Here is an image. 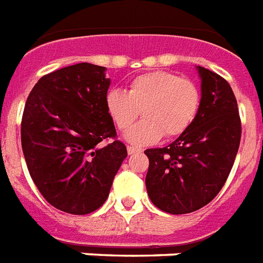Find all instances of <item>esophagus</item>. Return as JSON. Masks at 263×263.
<instances>
[{
	"instance_id": "34e87169",
	"label": "esophagus",
	"mask_w": 263,
	"mask_h": 263,
	"mask_svg": "<svg viewBox=\"0 0 263 263\" xmlns=\"http://www.w3.org/2000/svg\"><path fill=\"white\" fill-rule=\"evenodd\" d=\"M127 152H128V154H135V153H140V152H142V148L134 147V146H128Z\"/></svg>"
}]
</instances>
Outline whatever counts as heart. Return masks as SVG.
<instances>
[{"instance_id":"b5f03b06","label":"heart","mask_w":263,"mask_h":263,"mask_svg":"<svg viewBox=\"0 0 263 263\" xmlns=\"http://www.w3.org/2000/svg\"><path fill=\"white\" fill-rule=\"evenodd\" d=\"M199 87L172 72L153 71L136 76L128 91L113 88L105 106L115 125L125 131L143 113L144 119L125 134L134 144H152L165 135L175 138L187 131L199 113Z\"/></svg>"}]
</instances>
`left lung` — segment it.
<instances>
[{
  "instance_id": "1",
  "label": "left lung",
  "mask_w": 263,
  "mask_h": 263,
  "mask_svg": "<svg viewBox=\"0 0 263 263\" xmlns=\"http://www.w3.org/2000/svg\"><path fill=\"white\" fill-rule=\"evenodd\" d=\"M199 113L187 131L162 148H147L148 198L162 212L187 214L212 202L236 158L241 123L232 88L224 78L196 67Z\"/></svg>"
}]
</instances>
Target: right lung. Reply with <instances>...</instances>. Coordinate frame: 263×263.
<instances>
[{
    "label": "right lung",
    "instance_id": "obj_1",
    "mask_svg": "<svg viewBox=\"0 0 263 263\" xmlns=\"http://www.w3.org/2000/svg\"><path fill=\"white\" fill-rule=\"evenodd\" d=\"M105 71L80 63L47 73L23 111L22 147L31 179L51 206L69 214L101 208L127 157L105 106L110 86Z\"/></svg>",
    "mask_w": 263,
    "mask_h": 263
}]
</instances>
